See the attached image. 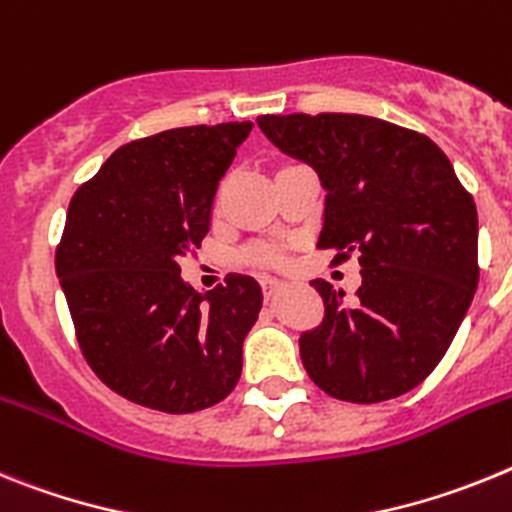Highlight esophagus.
Wrapping results in <instances>:
<instances>
[{
	"instance_id": "34e87169",
	"label": "esophagus",
	"mask_w": 512,
	"mask_h": 512,
	"mask_svg": "<svg viewBox=\"0 0 512 512\" xmlns=\"http://www.w3.org/2000/svg\"><path fill=\"white\" fill-rule=\"evenodd\" d=\"M283 283L278 278H262V291H265V299H273L275 293L281 291Z\"/></svg>"
}]
</instances>
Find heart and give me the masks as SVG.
<instances>
[{
    "label": "heart",
    "instance_id": "b5f03b06",
    "mask_svg": "<svg viewBox=\"0 0 512 512\" xmlns=\"http://www.w3.org/2000/svg\"><path fill=\"white\" fill-rule=\"evenodd\" d=\"M247 260L255 262V265H278V262L283 260V252L278 244L262 242V244H255V247L247 252Z\"/></svg>",
    "mask_w": 512,
    "mask_h": 512
}]
</instances>
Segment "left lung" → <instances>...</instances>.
Returning <instances> with one entry per match:
<instances>
[{"instance_id": "left-lung-1", "label": "left lung", "mask_w": 512, "mask_h": 512, "mask_svg": "<svg viewBox=\"0 0 512 512\" xmlns=\"http://www.w3.org/2000/svg\"><path fill=\"white\" fill-rule=\"evenodd\" d=\"M257 126L319 175V250L361 262L348 301L311 281L324 319L299 340L309 379L355 404L407 394L441 363L477 291L474 198L428 136L371 115H260Z\"/></svg>"}]
</instances>
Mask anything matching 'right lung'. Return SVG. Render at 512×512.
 <instances>
[{
  "label": "right lung",
  "instance_id": "right-lung-1",
  "mask_svg": "<svg viewBox=\"0 0 512 512\" xmlns=\"http://www.w3.org/2000/svg\"><path fill=\"white\" fill-rule=\"evenodd\" d=\"M252 123L188 126L131 141L74 193L56 247L84 361L149 410L185 415L229 397L260 283L226 275L198 293L180 257L211 229L213 195Z\"/></svg>",
  "mask_w": 512,
  "mask_h": 512
}]
</instances>
